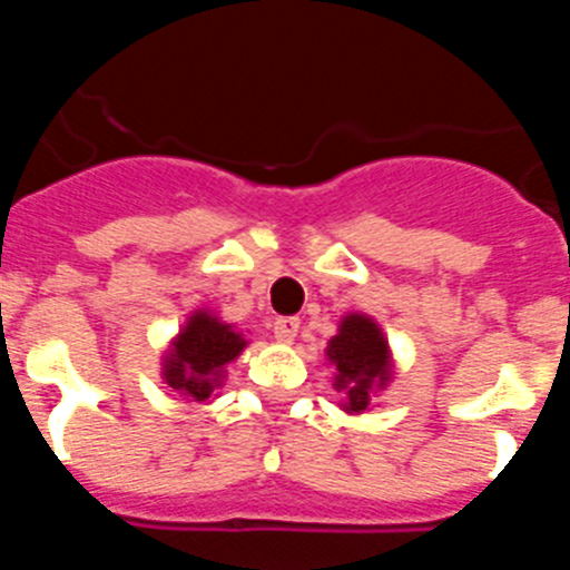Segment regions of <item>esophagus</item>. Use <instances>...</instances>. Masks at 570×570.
Segmentation results:
<instances>
[{"label": "esophagus", "mask_w": 570, "mask_h": 570, "mask_svg": "<svg viewBox=\"0 0 570 570\" xmlns=\"http://www.w3.org/2000/svg\"><path fill=\"white\" fill-rule=\"evenodd\" d=\"M296 331H299V320L296 316H279L274 322V336L279 342H294Z\"/></svg>", "instance_id": "1"}]
</instances>
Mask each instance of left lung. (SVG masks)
<instances>
[{
	"mask_svg": "<svg viewBox=\"0 0 570 570\" xmlns=\"http://www.w3.org/2000/svg\"><path fill=\"white\" fill-rule=\"evenodd\" d=\"M325 356L334 365V387L345 394L342 411L362 414L371 407V396L391 382L394 360L385 334L367 314L342 316L340 331L331 336Z\"/></svg>",
	"mask_w": 570,
	"mask_h": 570,
	"instance_id": "8db88e82",
	"label": "left lung"
}]
</instances>
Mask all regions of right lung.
<instances>
[{"label": "right lung", "instance_id": "1", "mask_svg": "<svg viewBox=\"0 0 570 570\" xmlns=\"http://www.w3.org/2000/svg\"><path fill=\"white\" fill-rule=\"evenodd\" d=\"M248 347V340L214 316L210 311H194L183 331L170 340L163 356V380L194 402H205L216 387H223L225 367Z\"/></svg>", "mask_w": 570, "mask_h": 570}]
</instances>
